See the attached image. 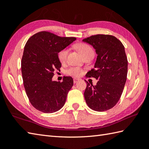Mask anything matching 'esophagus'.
<instances>
[{"label":"esophagus","mask_w":149,"mask_h":149,"mask_svg":"<svg viewBox=\"0 0 149 149\" xmlns=\"http://www.w3.org/2000/svg\"><path fill=\"white\" fill-rule=\"evenodd\" d=\"M78 81H79L78 79H74V83H77Z\"/></svg>","instance_id":"obj_1"}]
</instances>
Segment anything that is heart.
Returning a JSON list of instances; mask_svg holds the SVG:
<instances>
[{"mask_svg": "<svg viewBox=\"0 0 149 149\" xmlns=\"http://www.w3.org/2000/svg\"><path fill=\"white\" fill-rule=\"evenodd\" d=\"M75 48L79 50V52L81 54L82 56H83L84 58H85L86 57L88 56L94 54L92 48H91L89 45H88L87 43H77L76 45H75ZM67 54H68L67 49L65 48L59 50L58 54V57L59 61L61 63L65 62V60L66 59ZM66 74L74 77H79L83 74V70H81V68H77V67H71L68 70H67V71H66Z\"/></svg>", "mask_w": 149, "mask_h": 149, "instance_id": "1", "label": "heart"}]
</instances>
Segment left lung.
<instances>
[{"mask_svg": "<svg viewBox=\"0 0 149 149\" xmlns=\"http://www.w3.org/2000/svg\"><path fill=\"white\" fill-rule=\"evenodd\" d=\"M92 45L97 54L94 68L86 77L99 79L95 86L87 83L84 93L88 107L97 111L111 109L123 92L127 75V58L124 46L116 37L97 34L83 40Z\"/></svg>", "mask_w": 149, "mask_h": 149, "instance_id": "8db88e82", "label": "left lung"}]
</instances>
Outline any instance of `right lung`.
Instances as JSON below:
<instances>
[{
  "instance_id": "obj_1",
  "label": "right lung",
  "mask_w": 149,
  "mask_h": 149,
  "mask_svg": "<svg viewBox=\"0 0 149 149\" xmlns=\"http://www.w3.org/2000/svg\"><path fill=\"white\" fill-rule=\"evenodd\" d=\"M75 40L42 31L27 40L21 62L22 78L30 102L38 111L52 113L64 106L74 81L65 77L60 83L52 81V77L54 70L61 67L59 51Z\"/></svg>"
}]
</instances>
